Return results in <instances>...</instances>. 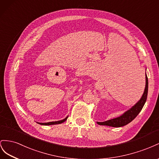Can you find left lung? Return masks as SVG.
Returning a JSON list of instances; mask_svg holds the SVG:
<instances>
[{"mask_svg":"<svg viewBox=\"0 0 159 159\" xmlns=\"http://www.w3.org/2000/svg\"><path fill=\"white\" fill-rule=\"evenodd\" d=\"M148 78L146 74V86H145L144 93L141 98L140 99V101L130 110L125 112L120 116L105 122H97V124L99 125L110 126H112V127H120V126H123L129 124L139 114V112L141 111L143 106L144 105L148 94Z\"/></svg>","mask_w":159,"mask_h":159,"instance_id":"obj_1","label":"left lung"}]
</instances>
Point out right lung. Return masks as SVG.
I'll return each instance as SVG.
<instances>
[{
    "label": "right lung",
    "mask_w": 159,
    "mask_h": 159,
    "mask_svg": "<svg viewBox=\"0 0 159 159\" xmlns=\"http://www.w3.org/2000/svg\"><path fill=\"white\" fill-rule=\"evenodd\" d=\"M67 118H65V119H63L62 120H58V121H55V122H44V123H39V122H38L39 124L40 125H57V124H61V123H62V122H64L65 121H66V120L67 119Z\"/></svg>",
    "instance_id": "add662e5"
}]
</instances>
